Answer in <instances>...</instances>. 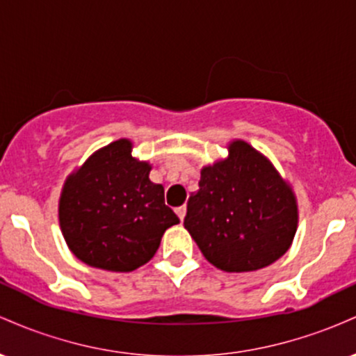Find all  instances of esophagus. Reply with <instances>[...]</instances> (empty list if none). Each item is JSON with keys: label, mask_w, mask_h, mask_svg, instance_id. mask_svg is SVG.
I'll return each instance as SVG.
<instances>
[{"label": "esophagus", "mask_w": 356, "mask_h": 356, "mask_svg": "<svg viewBox=\"0 0 356 356\" xmlns=\"http://www.w3.org/2000/svg\"><path fill=\"white\" fill-rule=\"evenodd\" d=\"M186 206H181V207H177V209H175V214L179 216V219L181 220H184V218H186Z\"/></svg>", "instance_id": "34e87169"}]
</instances>
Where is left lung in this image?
<instances>
[{"mask_svg":"<svg viewBox=\"0 0 356 356\" xmlns=\"http://www.w3.org/2000/svg\"><path fill=\"white\" fill-rule=\"evenodd\" d=\"M184 227L216 268L256 271L291 246L298 229L296 195L266 155L236 138L227 144L226 159L202 167Z\"/></svg>","mask_w":356,"mask_h":356,"instance_id":"obj_1","label":"left lung"}]
</instances>
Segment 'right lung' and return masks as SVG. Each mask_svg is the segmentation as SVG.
I'll use <instances>...</instances> for the list:
<instances>
[{"label":"right lung","instance_id":"1","mask_svg":"<svg viewBox=\"0 0 356 356\" xmlns=\"http://www.w3.org/2000/svg\"><path fill=\"white\" fill-rule=\"evenodd\" d=\"M118 138L68 175L58 201L60 229L70 251L92 268L129 273L152 259L179 218L165 206L152 165Z\"/></svg>","mask_w":356,"mask_h":356}]
</instances>
